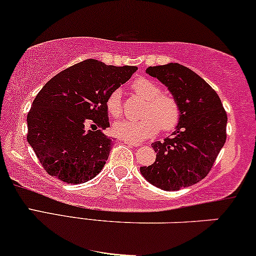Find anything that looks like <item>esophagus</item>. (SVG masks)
Masks as SVG:
<instances>
[{
  "label": "esophagus",
  "instance_id": "obj_1",
  "mask_svg": "<svg viewBox=\"0 0 256 256\" xmlns=\"http://www.w3.org/2000/svg\"><path fill=\"white\" fill-rule=\"evenodd\" d=\"M126 144L128 146H132V147H138V146H141L140 144H136V142H130V141H124Z\"/></svg>",
  "mask_w": 256,
  "mask_h": 256
}]
</instances>
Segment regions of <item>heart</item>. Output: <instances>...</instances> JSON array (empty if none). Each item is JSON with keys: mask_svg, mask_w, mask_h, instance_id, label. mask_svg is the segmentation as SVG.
<instances>
[{"mask_svg": "<svg viewBox=\"0 0 256 256\" xmlns=\"http://www.w3.org/2000/svg\"><path fill=\"white\" fill-rule=\"evenodd\" d=\"M132 90L146 100L142 108L144 118L138 121H118L112 127V134L132 142H140L152 138L160 130L170 132L178 124L181 107L178 98L169 92H162L161 87L152 80L141 78L132 84ZM107 110L114 118L124 114L121 94L114 90L107 98Z\"/></svg>", "mask_w": 256, "mask_h": 256, "instance_id": "heart-1", "label": "heart"}]
</instances>
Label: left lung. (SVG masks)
Segmentation results:
<instances>
[{
    "mask_svg": "<svg viewBox=\"0 0 256 256\" xmlns=\"http://www.w3.org/2000/svg\"><path fill=\"white\" fill-rule=\"evenodd\" d=\"M178 98L181 118L176 130L152 144L155 162L141 167L146 180L164 190L198 184L212 170L227 134V112L216 92L196 72L178 63L147 68Z\"/></svg>",
    "mask_w": 256,
    "mask_h": 256,
    "instance_id": "8db88e82",
    "label": "left lung"
}]
</instances>
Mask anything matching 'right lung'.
<instances>
[{"label":"right lung","mask_w":256,"mask_h":256,"mask_svg":"<svg viewBox=\"0 0 256 256\" xmlns=\"http://www.w3.org/2000/svg\"><path fill=\"white\" fill-rule=\"evenodd\" d=\"M138 70L89 58L44 84L26 116V140L43 169L70 184L87 182L104 168L112 150L107 98Z\"/></svg>","instance_id":"1"}]
</instances>
